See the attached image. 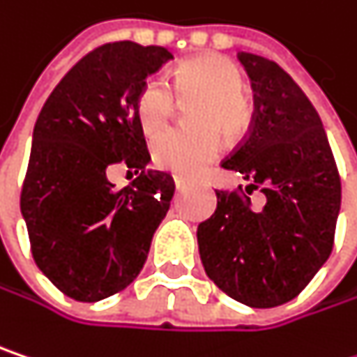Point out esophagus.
I'll return each instance as SVG.
<instances>
[{"label":"esophagus","instance_id":"1","mask_svg":"<svg viewBox=\"0 0 357 357\" xmlns=\"http://www.w3.org/2000/svg\"><path fill=\"white\" fill-rule=\"evenodd\" d=\"M174 181H176V188H183L185 183H188V179L185 178H181V176H174Z\"/></svg>","mask_w":357,"mask_h":357}]
</instances>
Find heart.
Listing matches in <instances>:
<instances>
[{"instance_id": "1", "label": "heart", "mask_w": 357, "mask_h": 357, "mask_svg": "<svg viewBox=\"0 0 357 357\" xmlns=\"http://www.w3.org/2000/svg\"><path fill=\"white\" fill-rule=\"evenodd\" d=\"M243 73L235 63L218 54H204L183 61L174 73V89L165 77H149L137 93L135 112L146 135H157L167 126L176 110V94L198 102L190 120L198 128H172L155 137L151 153L157 167L194 176L214 161L227 141H239L251 128L253 104L243 93Z\"/></svg>"}]
</instances>
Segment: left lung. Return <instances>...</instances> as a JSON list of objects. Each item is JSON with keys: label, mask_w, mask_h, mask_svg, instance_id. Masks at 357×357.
I'll return each mask as SVG.
<instances>
[{"label": "left lung", "mask_w": 357, "mask_h": 357, "mask_svg": "<svg viewBox=\"0 0 357 357\" xmlns=\"http://www.w3.org/2000/svg\"><path fill=\"white\" fill-rule=\"evenodd\" d=\"M237 56L255 91V110L247 137L220 165L249 179L247 190L261 188L266 204L253 211L243 190H216V211L198 225V247L225 294L272 308L296 298L331 255L341 179L305 91L274 61Z\"/></svg>", "instance_id": "8db88e82"}]
</instances>
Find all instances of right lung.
<instances>
[{"instance_id":"obj_1","label":"right lung","mask_w":357,"mask_h":357,"mask_svg":"<svg viewBox=\"0 0 357 357\" xmlns=\"http://www.w3.org/2000/svg\"><path fill=\"white\" fill-rule=\"evenodd\" d=\"M172 59L163 47L102 45L71 67L38 114L20 208L36 266L69 298L96 303L124 290L169 211L176 183L145 169L151 155L135 100ZM114 162L139 178L114 190L105 178Z\"/></svg>"}]
</instances>
